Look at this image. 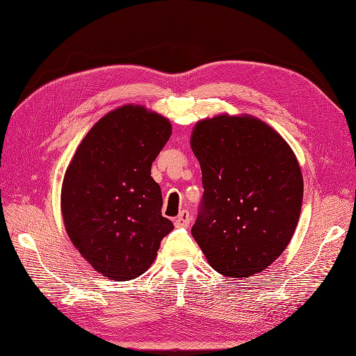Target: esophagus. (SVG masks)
Wrapping results in <instances>:
<instances>
[{"label":"esophagus","mask_w":356,"mask_h":356,"mask_svg":"<svg viewBox=\"0 0 356 356\" xmlns=\"http://www.w3.org/2000/svg\"><path fill=\"white\" fill-rule=\"evenodd\" d=\"M191 220H192L191 212H189L188 209H183V211L176 216L175 224H176V227H186V225L191 222Z\"/></svg>","instance_id":"34e87169"}]
</instances>
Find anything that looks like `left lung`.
Instances as JSON below:
<instances>
[{"label":"left lung","instance_id":"left-lung-1","mask_svg":"<svg viewBox=\"0 0 356 356\" xmlns=\"http://www.w3.org/2000/svg\"><path fill=\"white\" fill-rule=\"evenodd\" d=\"M191 145L204 195L192 236L221 275L247 277L282 254L298 224L302 176L284 138L249 116L197 122Z\"/></svg>","mask_w":356,"mask_h":356}]
</instances>
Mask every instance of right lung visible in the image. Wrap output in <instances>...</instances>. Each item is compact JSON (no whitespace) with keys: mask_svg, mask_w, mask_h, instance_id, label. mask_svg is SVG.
I'll use <instances>...</instances> for the list:
<instances>
[{"mask_svg":"<svg viewBox=\"0 0 356 356\" xmlns=\"http://www.w3.org/2000/svg\"><path fill=\"white\" fill-rule=\"evenodd\" d=\"M170 135L165 118L123 106L90 129L67 168V233L88 264L112 281L143 275L175 228L161 215V189L151 177Z\"/></svg>","mask_w":356,"mask_h":356,"instance_id":"obj_1","label":"right lung"}]
</instances>
